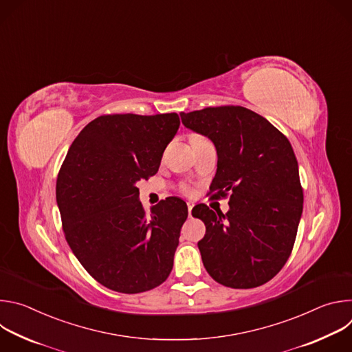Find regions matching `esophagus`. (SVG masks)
<instances>
[{"label":"esophagus","mask_w":352,"mask_h":352,"mask_svg":"<svg viewBox=\"0 0 352 352\" xmlns=\"http://www.w3.org/2000/svg\"><path fill=\"white\" fill-rule=\"evenodd\" d=\"M192 209H193V204L188 202V214H189V217H192Z\"/></svg>","instance_id":"esophagus-1"}]
</instances>
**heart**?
Returning a JSON list of instances; mask_svg holds the SVG:
<instances>
[{
    "label": "heart",
    "mask_w": 352,
    "mask_h": 352,
    "mask_svg": "<svg viewBox=\"0 0 352 352\" xmlns=\"http://www.w3.org/2000/svg\"><path fill=\"white\" fill-rule=\"evenodd\" d=\"M193 140H197V142L200 140V142H202V140H206V139H204V138H195ZM193 140H192V142H193ZM185 190H186V189H185Z\"/></svg>",
    "instance_id": "b5f03b06"
}]
</instances>
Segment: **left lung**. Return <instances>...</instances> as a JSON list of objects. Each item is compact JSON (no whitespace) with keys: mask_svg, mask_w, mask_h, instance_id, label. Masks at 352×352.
Here are the masks:
<instances>
[{"mask_svg":"<svg viewBox=\"0 0 352 352\" xmlns=\"http://www.w3.org/2000/svg\"><path fill=\"white\" fill-rule=\"evenodd\" d=\"M182 124L217 150L212 197L230 195V210L200 204L206 226L197 242L208 273L231 288H255L288 261L302 214L304 192L289 140L266 118L241 106L181 113Z\"/></svg>","mask_w":352,"mask_h":352,"instance_id":"left-lung-1","label":"left lung"}]
</instances>
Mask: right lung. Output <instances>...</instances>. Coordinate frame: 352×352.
Segmentation results:
<instances>
[{"mask_svg":"<svg viewBox=\"0 0 352 352\" xmlns=\"http://www.w3.org/2000/svg\"><path fill=\"white\" fill-rule=\"evenodd\" d=\"M178 128L175 113L102 116L61 166L56 196L67 242L86 272L117 292L148 291L173 270L188 206L170 196L146 214L136 184L157 173Z\"/></svg>","mask_w":352,"mask_h":352,"instance_id":"obj_1","label":"right lung"}]
</instances>
